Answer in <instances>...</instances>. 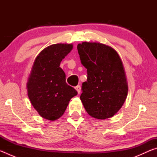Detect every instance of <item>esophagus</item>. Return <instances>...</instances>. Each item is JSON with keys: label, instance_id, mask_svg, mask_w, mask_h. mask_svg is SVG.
Masks as SVG:
<instances>
[{"label": "esophagus", "instance_id": "obj_1", "mask_svg": "<svg viewBox=\"0 0 157 157\" xmlns=\"http://www.w3.org/2000/svg\"><path fill=\"white\" fill-rule=\"evenodd\" d=\"M75 90L77 91V92H78V94H79L81 93V86L80 85H78V86H77L75 87Z\"/></svg>", "mask_w": 157, "mask_h": 157}]
</instances>
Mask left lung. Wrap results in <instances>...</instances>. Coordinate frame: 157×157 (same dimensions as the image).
Segmentation results:
<instances>
[{"instance_id":"left-lung-1","label":"left lung","mask_w":157,"mask_h":157,"mask_svg":"<svg viewBox=\"0 0 157 157\" xmlns=\"http://www.w3.org/2000/svg\"><path fill=\"white\" fill-rule=\"evenodd\" d=\"M81 63L87 69L80 100L93 118L105 120L121 109L128 93L123 63L113 48L98 42L78 45Z\"/></svg>"}]
</instances>
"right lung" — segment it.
<instances>
[{"mask_svg": "<svg viewBox=\"0 0 157 157\" xmlns=\"http://www.w3.org/2000/svg\"><path fill=\"white\" fill-rule=\"evenodd\" d=\"M73 48L72 44H52L41 50L34 59L27 82L29 99L42 118L57 120L69 101L78 94L66 84L60 63Z\"/></svg>", "mask_w": 157, "mask_h": 157, "instance_id": "add662e5", "label": "right lung"}]
</instances>
